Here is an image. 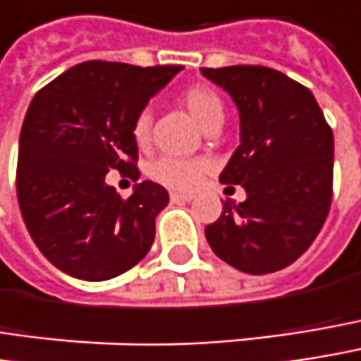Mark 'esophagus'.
<instances>
[{
	"mask_svg": "<svg viewBox=\"0 0 361 361\" xmlns=\"http://www.w3.org/2000/svg\"><path fill=\"white\" fill-rule=\"evenodd\" d=\"M169 198H171V202H178V204H180V202H190V200H192L194 196H192V194H180V192H171V194H169Z\"/></svg>",
	"mask_w": 361,
	"mask_h": 361,
	"instance_id": "34e87169",
	"label": "esophagus"
}]
</instances>
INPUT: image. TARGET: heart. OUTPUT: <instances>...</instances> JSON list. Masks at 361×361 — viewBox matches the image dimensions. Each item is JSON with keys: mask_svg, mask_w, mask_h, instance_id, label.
<instances>
[{"mask_svg": "<svg viewBox=\"0 0 361 361\" xmlns=\"http://www.w3.org/2000/svg\"><path fill=\"white\" fill-rule=\"evenodd\" d=\"M181 105L192 115V119L207 132L213 126L223 121V101L219 92L207 84H194L181 92ZM152 115L142 109L132 121V138L138 147H147L150 140ZM207 163L202 159H176V157H159L148 165V178L169 190L190 192L194 190L207 173Z\"/></svg>", "mask_w": 361, "mask_h": 361, "instance_id": "obj_1", "label": "heart"}]
</instances>
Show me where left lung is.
<instances>
[{
    "label": "left lung",
    "mask_w": 361,
    "mask_h": 361,
    "mask_svg": "<svg viewBox=\"0 0 361 361\" xmlns=\"http://www.w3.org/2000/svg\"><path fill=\"white\" fill-rule=\"evenodd\" d=\"M240 109L242 145L221 173L247 198L225 200L204 233L213 252L247 275L295 262L322 229L333 198V130L310 88L267 66L202 68ZM233 188V185H229Z\"/></svg>",
    "instance_id": "1"
}]
</instances>
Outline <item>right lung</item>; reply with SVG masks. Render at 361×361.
<instances>
[{"mask_svg":"<svg viewBox=\"0 0 361 361\" xmlns=\"http://www.w3.org/2000/svg\"><path fill=\"white\" fill-rule=\"evenodd\" d=\"M180 70L84 61L30 101L18 148V204L30 238L59 271L105 281L148 254L167 190L142 181L121 198L105 176L117 169L140 178L132 121Z\"/></svg>","mask_w":361,"mask_h":361,"instance_id":"add662e5","label":"right lung"}]
</instances>
